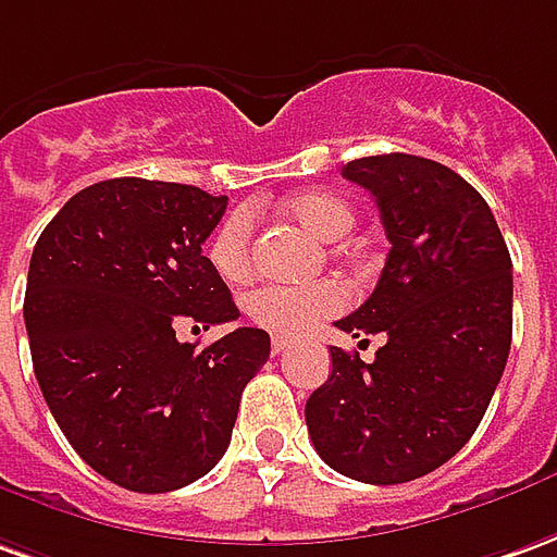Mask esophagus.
Returning <instances> with one entry per match:
<instances>
[{"label": "esophagus", "instance_id": "esophagus-1", "mask_svg": "<svg viewBox=\"0 0 557 557\" xmlns=\"http://www.w3.org/2000/svg\"><path fill=\"white\" fill-rule=\"evenodd\" d=\"M290 348V339L287 336H272V355H282Z\"/></svg>", "mask_w": 557, "mask_h": 557}]
</instances>
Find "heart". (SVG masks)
Listing matches in <instances>:
<instances>
[{"instance_id":"obj_1","label":"heart","mask_w":557,"mask_h":557,"mask_svg":"<svg viewBox=\"0 0 557 557\" xmlns=\"http://www.w3.org/2000/svg\"><path fill=\"white\" fill-rule=\"evenodd\" d=\"M285 212L302 230H309L324 242L343 239L355 227V209L343 197L327 190H309L290 197L285 202ZM206 255L221 278L242 282L251 272V260H255V214L248 209L230 212L212 233ZM345 302H348V290L339 282H315L302 287L263 285L245 297V312L255 324L272 333H302L321 318L336 315L339 309H345Z\"/></svg>"}]
</instances>
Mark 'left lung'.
Returning <instances> with one entry per match:
<instances>
[{
	"label": "left lung",
	"mask_w": 557,
	"mask_h": 557,
	"mask_svg": "<svg viewBox=\"0 0 557 557\" xmlns=\"http://www.w3.org/2000/svg\"><path fill=\"white\" fill-rule=\"evenodd\" d=\"M343 175L373 194L391 251L370 300L336 327L385 333V345L370 363L330 348L306 424L336 473L397 485L476 433L512 343V260L488 202L443 163L360 157Z\"/></svg>",
	"instance_id": "1"
}]
</instances>
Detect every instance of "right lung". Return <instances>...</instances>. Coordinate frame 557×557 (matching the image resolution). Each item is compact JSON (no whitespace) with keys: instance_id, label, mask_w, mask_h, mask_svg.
Returning <instances> with one entry per match:
<instances>
[{"instance_id":"obj_1","label":"right lung","mask_w":557,"mask_h":557,"mask_svg":"<svg viewBox=\"0 0 557 557\" xmlns=\"http://www.w3.org/2000/svg\"><path fill=\"white\" fill-rule=\"evenodd\" d=\"M227 197L194 184L109 178L41 230L23 321L45 403L99 476L163 494L227 451L239 397L270 358V333L236 327L197 348L175 321L239 318L202 255Z\"/></svg>"}]
</instances>
